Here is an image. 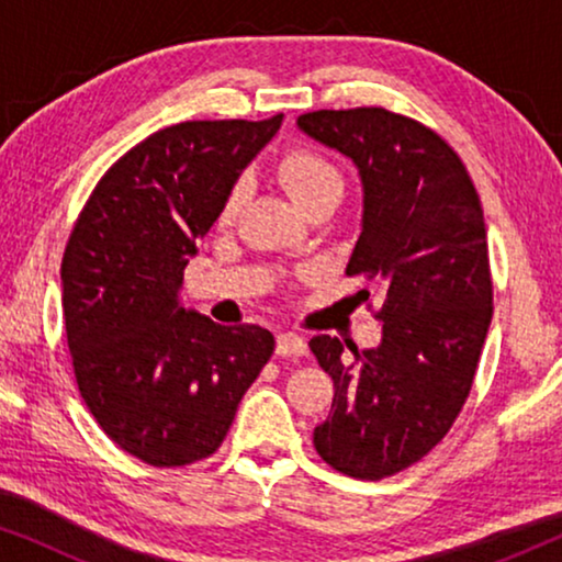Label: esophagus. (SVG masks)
<instances>
[{
	"label": "esophagus",
	"mask_w": 562,
	"mask_h": 562,
	"mask_svg": "<svg viewBox=\"0 0 562 562\" xmlns=\"http://www.w3.org/2000/svg\"><path fill=\"white\" fill-rule=\"evenodd\" d=\"M276 352L283 358H302L306 356V342L304 337H299L296 333H281L276 337Z\"/></svg>",
	"instance_id": "obj_1"
}]
</instances>
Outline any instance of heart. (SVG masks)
Listing matches in <instances>:
<instances>
[{"instance_id":"1","label":"heart","mask_w":562,"mask_h":562,"mask_svg":"<svg viewBox=\"0 0 562 562\" xmlns=\"http://www.w3.org/2000/svg\"><path fill=\"white\" fill-rule=\"evenodd\" d=\"M276 176H279V183L304 214L312 206L325 202V199H340L345 187L340 168L312 148H294L283 153L279 164H276ZM240 204L243 189L233 187L227 191V196L222 199L217 214L220 227L233 225L237 212H240Z\"/></svg>"}]
</instances>
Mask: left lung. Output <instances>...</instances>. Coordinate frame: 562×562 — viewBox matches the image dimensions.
Listing matches in <instances>:
<instances>
[{"instance_id":"obj_1","label":"left lung","mask_w":562,"mask_h":562,"mask_svg":"<svg viewBox=\"0 0 562 562\" xmlns=\"http://www.w3.org/2000/svg\"><path fill=\"white\" fill-rule=\"evenodd\" d=\"M296 125L356 164L363 227L345 273L383 289L379 348L348 345L350 360L337 337L310 340L335 383L314 448L335 471L379 481L425 458L471 394L494 314L481 199L458 153L404 114L319 110Z\"/></svg>"}]
</instances>
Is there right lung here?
Masks as SVG:
<instances>
[{"mask_svg":"<svg viewBox=\"0 0 562 562\" xmlns=\"http://www.w3.org/2000/svg\"><path fill=\"white\" fill-rule=\"evenodd\" d=\"M281 120L158 130L99 179L68 237L60 281L76 383L104 435L148 465L210 458L276 348L263 327L183 310L179 289L222 199Z\"/></svg>","mask_w":562,"mask_h":562,"instance_id":"1","label":"right lung"}]
</instances>
